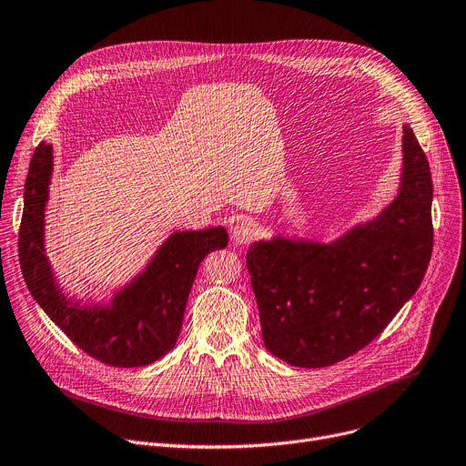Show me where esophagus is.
<instances>
[{
	"label": "esophagus",
	"mask_w": 466,
	"mask_h": 466,
	"mask_svg": "<svg viewBox=\"0 0 466 466\" xmlns=\"http://www.w3.org/2000/svg\"><path fill=\"white\" fill-rule=\"evenodd\" d=\"M258 234V225L251 218H243L234 227L232 230V239L236 243H248L251 239H255Z\"/></svg>",
	"instance_id": "34e87169"
}]
</instances>
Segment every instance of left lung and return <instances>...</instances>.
<instances>
[{"label":"left lung","instance_id":"8db88e82","mask_svg":"<svg viewBox=\"0 0 466 466\" xmlns=\"http://www.w3.org/2000/svg\"><path fill=\"white\" fill-rule=\"evenodd\" d=\"M432 179L410 127L397 198L330 243L255 241L248 270L266 350L290 366L323 369L383 332L420 289L432 253Z\"/></svg>","mask_w":466,"mask_h":466}]
</instances>
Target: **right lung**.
Listing matches in <instances>:
<instances>
[{"label":"right lung","mask_w":466,"mask_h":466,"mask_svg":"<svg viewBox=\"0 0 466 466\" xmlns=\"http://www.w3.org/2000/svg\"><path fill=\"white\" fill-rule=\"evenodd\" d=\"M51 176L53 145L41 141L24 185L18 232L20 268L32 297L73 344L96 360L116 369L158 360L176 346L200 262L208 253L228 246L227 230L213 227L174 232L145 270L115 292L109 304L81 306L64 295L45 255V206Z\"/></svg>","instance_id":"1"}]
</instances>
